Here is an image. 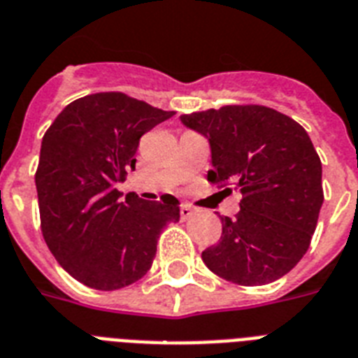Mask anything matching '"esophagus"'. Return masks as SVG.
Wrapping results in <instances>:
<instances>
[{
    "label": "esophagus",
    "instance_id": "esophagus-1",
    "mask_svg": "<svg viewBox=\"0 0 358 358\" xmlns=\"http://www.w3.org/2000/svg\"><path fill=\"white\" fill-rule=\"evenodd\" d=\"M194 213H196V209H194L193 206L182 204V208H180V219H182V220L191 219V217H193Z\"/></svg>",
    "mask_w": 358,
    "mask_h": 358
}]
</instances>
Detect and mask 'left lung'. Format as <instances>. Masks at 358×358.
<instances>
[{"instance_id":"left-lung-1","label":"left lung","mask_w":358,"mask_h":358,"mask_svg":"<svg viewBox=\"0 0 358 358\" xmlns=\"http://www.w3.org/2000/svg\"><path fill=\"white\" fill-rule=\"evenodd\" d=\"M180 121L208 138L209 182H234L243 193L239 213L220 217V241L202 252L206 266L246 287L280 280L309 250L324 204L322 162L309 134L259 104L185 113Z\"/></svg>"}]
</instances>
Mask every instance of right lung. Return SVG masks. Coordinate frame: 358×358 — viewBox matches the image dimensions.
<instances>
[{"label":"right lung","mask_w":358,"mask_h":358,"mask_svg":"<svg viewBox=\"0 0 358 358\" xmlns=\"http://www.w3.org/2000/svg\"><path fill=\"white\" fill-rule=\"evenodd\" d=\"M174 112L119 92L80 97L43 134L36 191L43 239L86 287L117 290L152 266L162 229L180 220L174 196L150 202L115 184L136 169L139 139Z\"/></svg>","instance_id":"1"}]
</instances>
